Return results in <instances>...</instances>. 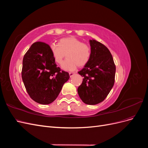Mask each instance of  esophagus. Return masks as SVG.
<instances>
[{
  "label": "esophagus",
  "mask_w": 148,
  "mask_h": 148,
  "mask_svg": "<svg viewBox=\"0 0 148 148\" xmlns=\"http://www.w3.org/2000/svg\"><path fill=\"white\" fill-rule=\"evenodd\" d=\"M74 74H75V73H73V72H70V73H69L70 77H72V76H73Z\"/></svg>",
  "instance_id": "esophagus-1"
}]
</instances>
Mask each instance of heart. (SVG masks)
Here are the masks:
<instances>
[{
  "mask_svg": "<svg viewBox=\"0 0 148 148\" xmlns=\"http://www.w3.org/2000/svg\"><path fill=\"white\" fill-rule=\"evenodd\" d=\"M50 49L53 60L60 65L63 63L66 54L67 59L62 69L67 71H73L77 66L82 67L86 65L91 55L90 46L74 37L60 39L59 44H52Z\"/></svg>",
  "mask_w": 148,
  "mask_h": 148,
  "instance_id": "1",
  "label": "heart"
}]
</instances>
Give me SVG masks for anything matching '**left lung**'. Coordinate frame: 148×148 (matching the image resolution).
I'll list each match as a JSON object with an SVG mask.
<instances>
[{
    "label": "left lung",
    "instance_id": "obj_1",
    "mask_svg": "<svg viewBox=\"0 0 148 148\" xmlns=\"http://www.w3.org/2000/svg\"><path fill=\"white\" fill-rule=\"evenodd\" d=\"M89 42L91 55L88 64L78 71L83 79L78 93L85 104L95 105L104 101L112 88L116 67L106 46L95 40Z\"/></svg>",
    "mask_w": 148,
    "mask_h": 148
}]
</instances>
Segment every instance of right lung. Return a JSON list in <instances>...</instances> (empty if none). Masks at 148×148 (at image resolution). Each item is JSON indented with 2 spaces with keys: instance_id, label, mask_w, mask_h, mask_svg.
Masks as SVG:
<instances>
[{
  "instance_id": "add662e5",
  "label": "right lung",
  "mask_w": 148,
  "mask_h": 148,
  "mask_svg": "<svg viewBox=\"0 0 148 148\" xmlns=\"http://www.w3.org/2000/svg\"><path fill=\"white\" fill-rule=\"evenodd\" d=\"M21 77L30 97L41 104H49L59 96L68 81V72L57 67L49 44L33 43L23 59Z\"/></svg>"
}]
</instances>
